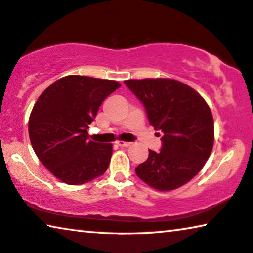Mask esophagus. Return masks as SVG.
I'll use <instances>...</instances> for the list:
<instances>
[{"label":"esophagus","instance_id":"34e87169","mask_svg":"<svg viewBox=\"0 0 253 253\" xmlns=\"http://www.w3.org/2000/svg\"><path fill=\"white\" fill-rule=\"evenodd\" d=\"M117 145L118 146H120V148H127V146H130V144L131 143H129V142H124V141H118L116 143Z\"/></svg>","mask_w":253,"mask_h":253}]
</instances>
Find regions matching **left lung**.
<instances>
[{
  "label": "left lung",
  "mask_w": 253,
  "mask_h": 253,
  "mask_svg": "<svg viewBox=\"0 0 253 253\" xmlns=\"http://www.w3.org/2000/svg\"><path fill=\"white\" fill-rule=\"evenodd\" d=\"M125 84L144 104L151 125L163 133L160 152L149 150L148 159L135 172L158 191L183 186L201 170L212 151L209 105L197 90L175 79H128Z\"/></svg>",
  "instance_id": "obj_1"
}]
</instances>
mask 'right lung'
<instances>
[{
  "mask_svg": "<svg viewBox=\"0 0 253 253\" xmlns=\"http://www.w3.org/2000/svg\"><path fill=\"white\" fill-rule=\"evenodd\" d=\"M116 81L70 75L41 94L29 116L28 133L37 158L56 178L82 185L103 175L112 144L88 141V126Z\"/></svg>",
  "mask_w": 253,
  "mask_h": 253,
  "instance_id": "add662e5",
  "label": "right lung"
}]
</instances>
